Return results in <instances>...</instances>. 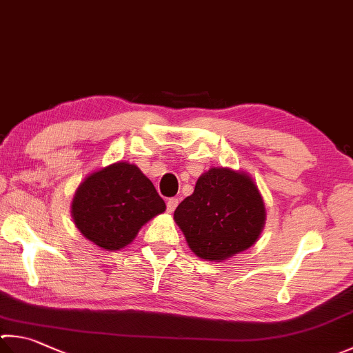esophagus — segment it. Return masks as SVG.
Instances as JSON below:
<instances>
[{"instance_id":"obj_1","label":"esophagus","mask_w":353,"mask_h":353,"mask_svg":"<svg viewBox=\"0 0 353 353\" xmlns=\"http://www.w3.org/2000/svg\"><path fill=\"white\" fill-rule=\"evenodd\" d=\"M178 198H169L168 199V203H165V205H168V212L169 214H172V212H174L175 209H176V205H178Z\"/></svg>"}]
</instances>
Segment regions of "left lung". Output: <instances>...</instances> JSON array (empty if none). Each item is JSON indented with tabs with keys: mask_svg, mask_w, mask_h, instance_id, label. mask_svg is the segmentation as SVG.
<instances>
[{
	"mask_svg": "<svg viewBox=\"0 0 353 353\" xmlns=\"http://www.w3.org/2000/svg\"><path fill=\"white\" fill-rule=\"evenodd\" d=\"M174 218L195 255L223 261L256 241L265 210L252 178L214 168L198 178L194 194L179 203Z\"/></svg>",
	"mask_w": 353,
	"mask_h": 353,
	"instance_id": "obj_1",
	"label": "left lung"
}]
</instances>
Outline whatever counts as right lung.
Returning a JSON list of instances; mask_svg holds the SVG:
<instances>
[{
    "label": "right lung",
    "instance_id": "obj_1",
    "mask_svg": "<svg viewBox=\"0 0 353 353\" xmlns=\"http://www.w3.org/2000/svg\"><path fill=\"white\" fill-rule=\"evenodd\" d=\"M164 210V199L150 179L129 163L94 172L79 184L72 203L79 232L108 250L128 245L141 225Z\"/></svg>",
    "mask_w": 353,
    "mask_h": 353
}]
</instances>
